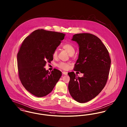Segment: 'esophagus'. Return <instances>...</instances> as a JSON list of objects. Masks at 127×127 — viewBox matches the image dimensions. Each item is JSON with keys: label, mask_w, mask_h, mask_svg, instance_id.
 I'll return each mask as SVG.
<instances>
[{"label": "esophagus", "mask_w": 127, "mask_h": 127, "mask_svg": "<svg viewBox=\"0 0 127 127\" xmlns=\"http://www.w3.org/2000/svg\"><path fill=\"white\" fill-rule=\"evenodd\" d=\"M62 74H63V75H66L67 74V72H65V71H63V72H62Z\"/></svg>", "instance_id": "1"}]
</instances>
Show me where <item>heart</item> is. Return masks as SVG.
Returning <instances> with one entry per match:
<instances>
[{
	"label": "heart",
	"instance_id": "obj_1",
	"mask_svg": "<svg viewBox=\"0 0 127 127\" xmlns=\"http://www.w3.org/2000/svg\"><path fill=\"white\" fill-rule=\"evenodd\" d=\"M62 48L65 49L66 51L68 53L69 55L72 54L73 53L74 54L75 53V48L73 47L72 44L70 43H66L63 44L62 46ZM57 51L55 50L54 51L53 53L52 56L53 58H56L57 57ZM58 66H59L60 68L61 69L66 70L69 68V63H67V62H61L60 63L58 64Z\"/></svg>",
	"mask_w": 127,
	"mask_h": 127
}]
</instances>
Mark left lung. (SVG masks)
<instances>
[{"mask_svg":"<svg viewBox=\"0 0 127 127\" xmlns=\"http://www.w3.org/2000/svg\"><path fill=\"white\" fill-rule=\"evenodd\" d=\"M72 40L78 43L79 46V58L74 70L84 75L80 78L74 72L68 73L70 77L68 91L77 102H87L98 95L105 86L111 60L101 40L93 34H76Z\"/></svg>","mask_w":127,"mask_h":127,"instance_id":"1","label":"left lung"}]
</instances>
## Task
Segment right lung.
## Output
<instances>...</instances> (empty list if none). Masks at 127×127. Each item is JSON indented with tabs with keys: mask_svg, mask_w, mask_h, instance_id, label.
<instances>
[{
	"mask_svg": "<svg viewBox=\"0 0 127 127\" xmlns=\"http://www.w3.org/2000/svg\"><path fill=\"white\" fill-rule=\"evenodd\" d=\"M65 34L37 30L25 38L17 55L19 78L26 90L37 97L48 95L62 75L54 68H44L53 60V53L64 39Z\"/></svg>",
	"mask_w": 127,
	"mask_h": 127,
	"instance_id": "obj_1",
	"label": "right lung"
}]
</instances>
